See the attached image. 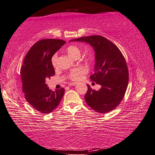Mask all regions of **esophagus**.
I'll return each instance as SVG.
<instances>
[{"mask_svg":"<svg viewBox=\"0 0 155 155\" xmlns=\"http://www.w3.org/2000/svg\"><path fill=\"white\" fill-rule=\"evenodd\" d=\"M76 84H77V83H68V86H70V87L75 86Z\"/></svg>","mask_w":155,"mask_h":155,"instance_id":"1","label":"esophagus"}]
</instances>
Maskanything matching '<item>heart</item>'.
Masks as SVG:
<instances>
[{"instance_id": "heart-1", "label": "heart", "mask_w": 155, "mask_h": 155, "mask_svg": "<svg viewBox=\"0 0 155 155\" xmlns=\"http://www.w3.org/2000/svg\"><path fill=\"white\" fill-rule=\"evenodd\" d=\"M66 53L71 58H79L81 56V50L76 45H70L66 49ZM56 60L57 56L56 55L53 56L51 58V63L52 65L55 67L56 66ZM84 70L83 68H77L72 70L69 74V78L71 80L78 81L81 78V76L84 74Z\"/></svg>"}]
</instances>
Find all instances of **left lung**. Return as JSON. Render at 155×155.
<instances>
[{
    "mask_svg": "<svg viewBox=\"0 0 155 155\" xmlns=\"http://www.w3.org/2000/svg\"><path fill=\"white\" fill-rule=\"evenodd\" d=\"M89 44L95 51L94 72L90 78L101 86L99 91L88 90L84 96L93 110L106 114L116 108L124 98L128 84V69L124 57L116 45L101 35L71 39Z\"/></svg>",
    "mask_w": 155,
    "mask_h": 155,
    "instance_id": "8db88e82",
    "label": "left lung"
}]
</instances>
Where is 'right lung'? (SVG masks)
Returning a JSON list of instances; mask_svg holds the SVG:
<instances>
[{"mask_svg": "<svg viewBox=\"0 0 155 155\" xmlns=\"http://www.w3.org/2000/svg\"><path fill=\"white\" fill-rule=\"evenodd\" d=\"M66 41L45 39L38 41L28 51L21 69L23 91L26 101L42 114H50L59 105L64 89L51 91L46 80L55 74L51 58Z\"/></svg>", "mask_w": 155, "mask_h": 155, "instance_id": "1", "label": "right lung"}]
</instances>
